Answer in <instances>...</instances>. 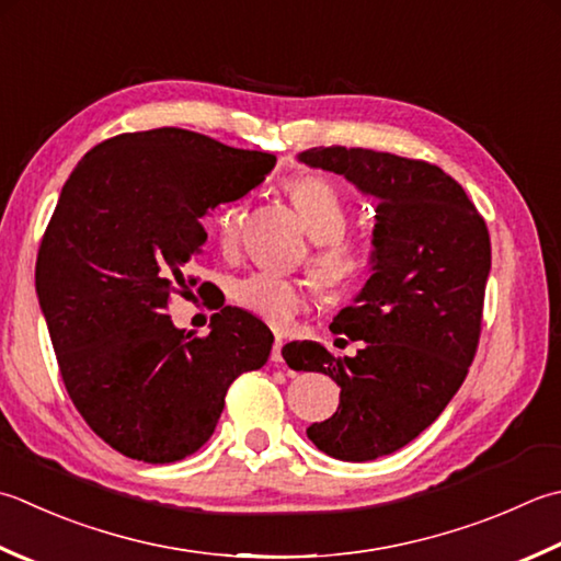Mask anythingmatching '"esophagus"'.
Here are the masks:
<instances>
[{"label": "esophagus", "instance_id": "1", "mask_svg": "<svg viewBox=\"0 0 561 561\" xmlns=\"http://www.w3.org/2000/svg\"><path fill=\"white\" fill-rule=\"evenodd\" d=\"M282 347H284V340L282 335H277V340H274L272 345V362H282Z\"/></svg>", "mask_w": 561, "mask_h": 561}]
</instances>
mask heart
I'll return each mask as SVG.
<instances>
[{
    "mask_svg": "<svg viewBox=\"0 0 561 561\" xmlns=\"http://www.w3.org/2000/svg\"><path fill=\"white\" fill-rule=\"evenodd\" d=\"M294 211L306 233L313 240L311 272L325 291L343 294L355 289L371 267V245L365 236L347 233L350 204L333 182L316 174H301L284 184ZM243 204H226L216 208L211 226L218 243L226 250L236 245L243 226ZM230 299L240 309L262 318V321L284 328L301 311L306 289L304 284L277 277L267 272H252L230 284Z\"/></svg>",
    "mask_w": 561,
    "mask_h": 561,
    "instance_id": "b5f03b06",
    "label": "heart"
}]
</instances>
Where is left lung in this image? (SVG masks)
<instances>
[{
	"instance_id": "obj_1",
	"label": "left lung",
	"mask_w": 561,
	"mask_h": 561,
	"mask_svg": "<svg viewBox=\"0 0 561 561\" xmlns=\"http://www.w3.org/2000/svg\"><path fill=\"white\" fill-rule=\"evenodd\" d=\"M299 160L379 199L371 277L331 323L365 345L355 357L311 340L282 347L291 369L323 371L340 387L337 411L306 431L309 440L343 462H369L419 437L462 387L481 335L489 230L437 164L343 146Z\"/></svg>"
}]
</instances>
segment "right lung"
<instances>
[{
	"label": "right lung",
	"instance_id": "right-lung-1",
	"mask_svg": "<svg viewBox=\"0 0 561 561\" xmlns=\"http://www.w3.org/2000/svg\"><path fill=\"white\" fill-rule=\"evenodd\" d=\"M274 162L152 128L99 142L65 182L38 248V304L75 409L121 455L150 465L194 455L230 383L267 362L274 335L252 313L224 306L211 333L192 337L168 306L206 243L202 218Z\"/></svg>",
	"mask_w": 561,
	"mask_h": 561
}]
</instances>
